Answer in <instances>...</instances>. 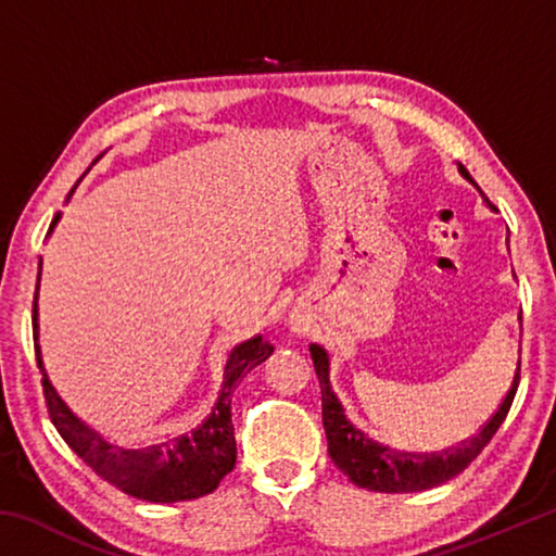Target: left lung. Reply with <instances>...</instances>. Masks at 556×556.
<instances>
[{
  "label": "left lung",
  "instance_id": "obj_1",
  "mask_svg": "<svg viewBox=\"0 0 556 556\" xmlns=\"http://www.w3.org/2000/svg\"><path fill=\"white\" fill-rule=\"evenodd\" d=\"M458 172L468 178L464 166ZM308 351H312L314 370L318 375V384H321V409L328 454H331L333 464L351 478V483L375 493H421L458 476L470 460L481 454L488 441L493 439L497 427L503 425L517 392V380H520L517 378L520 375V357H517L513 388L507 390L503 404L497 407L491 421L473 439L460 441V446L456 448L431 451V454H412V451L388 446L384 441L375 439L361 427H355L345 417L343 404L338 402L331 388V363H328V353L318 345H312Z\"/></svg>",
  "mask_w": 556,
  "mask_h": 556
}]
</instances>
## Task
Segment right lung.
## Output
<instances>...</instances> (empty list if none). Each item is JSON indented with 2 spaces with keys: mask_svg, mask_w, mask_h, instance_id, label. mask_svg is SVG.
<instances>
[{
  "mask_svg": "<svg viewBox=\"0 0 556 556\" xmlns=\"http://www.w3.org/2000/svg\"><path fill=\"white\" fill-rule=\"evenodd\" d=\"M275 353L262 336L250 338L235 345L223 370V384L213 412L195 427L191 434H184L162 444L144 448H122L102 439L80 417H75L68 404L46 375L41 351L36 355L43 370V394L49 404V417L59 429L65 444L96 470L100 478L119 488L122 493L149 503H181L195 501L213 493L225 476L235 468V429L230 404L238 382L255 370L260 363Z\"/></svg>",
  "mask_w": 556,
  "mask_h": 556,
  "instance_id": "right-lung-1",
  "label": "right lung"
}]
</instances>
